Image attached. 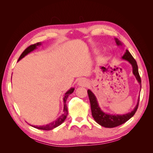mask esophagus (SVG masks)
Instances as JSON below:
<instances>
[{"label":"esophagus","mask_w":153,"mask_h":153,"mask_svg":"<svg viewBox=\"0 0 153 153\" xmlns=\"http://www.w3.org/2000/svg\"><path fill=\"white\" fill-rule=\"evenodd\" d=\"M78 85L79 87H85L88 84V82L85 78H81L78 82Z\"/></svg>","instance_id":"1"}]
</instances>
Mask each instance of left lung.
Listing matches in <instances>:
<instances>
[{"mask_svg": "<svg viewBox=\"0 0 153 153\" xmlns=\"http://www.w3.org/2000/svg\"><path fill=\"white\" fill-rule=\"evenodd\" d=\"M114 40L116 43V45L118 46H122L123 44L117 38H114ZM123 60L128 61L132 66V72L133 75L135 76L138 84L140 85V90H141V78L140 77L139 73H138V69L137 62L133 57L131 54L129 53V51L126 49V52H124V55L121 57ZM87 93L89 95V98L91 103V108L92 115L95 121L101 125V126L105 128H114L121 125L128 121L129 119H131L134 114H135L136 111L138 108V102H139L140 96H138L137 103L135 108H133L130 112L124 114H109L105 112L104 111L100 108L99 105L98 101L97 100V98L94 94L90 89L87 90Z\"/></svg>", "mask_w": 153, "mask_h": 153, "instance_id": "left-lung-1", "label": "left lung"}]
</instances>
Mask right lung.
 Instances as JSON below:
<instances>
[{
  "instance_id": "obj_1",
  "label": "right lung",
  "mask_w": 153,
  "mask_h": 153,
  "mask_svg": "<svg viewBox=\"0 0 153 153\" xmlns=\"http://www.w3.org/2000/svg\"><path fill=\"white\" fill-rule=\"evenodd\" d=\"M42 45L41 42H39V43H37L34 45H32L28 48H27L24 51V52L22 53V55H20V57H19L18 60V62L20 61V60L24 58L25 56L27 54H29V53H30L32 51H34V50H36V48H38V47L41 46ZM12 78V77H11ZM74 90H75V88L74 87H71L70 89H69L65 94L64 95L63 97V103H64V108H63V114L60 116L59 118L57 119V120H55V121H53L52 123H50L49 124H47L46 125H43V126H35V125H32L29 124L30 126L36 128L37 129H43V130H51V129H53L55 128H56L57 126H59V125H61L64 121H65V119H66V117L68 115V107H67V105H66V100L68 98L69 95H70L71 94H72Z\"/></svg>"
}]
</instances>
